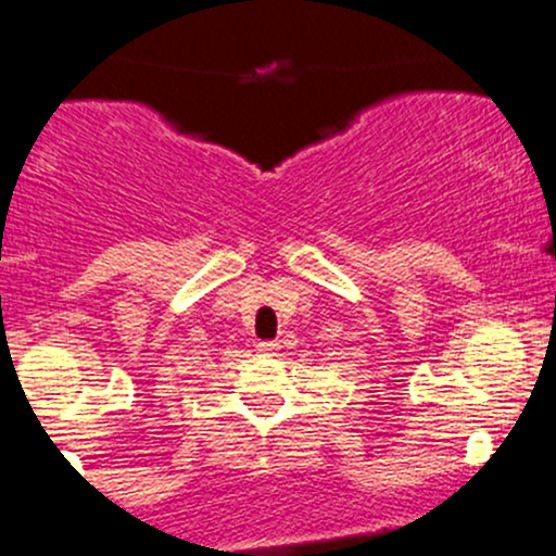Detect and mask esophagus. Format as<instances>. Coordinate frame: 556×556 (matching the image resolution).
<instances>
[{
	"instance_id": "34e87169",
	"label": "esophagus",
	"mask_w": 556,
	"mask_h": 556,
	"mask_svg": "<svg viewBox=\"0 0 556 556\" xmlns=\"http://www.w3.org/2000/svg\"><path fill=\"white\" fill-rule=\"evenodd\" d=\"M277 341H257V352H261V355H277Z\"/></svg>"
}]
</instances>
